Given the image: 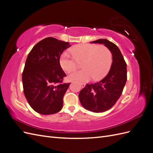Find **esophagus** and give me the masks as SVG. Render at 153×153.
I'll use <instances>...</instances> for the list:
<instances>
[{
  "instance_id": "1",
  "label": "esophagus",
  "mask_w": 153,
  "mask_h": 153,
  "mask_svg": "<svg viewBox=\"0 0 153 153\" xmlns=\"http://www.w3.org/2000/svg\"><path fill=\"white\" fill-rule=\"evenodd\" d=\"M80 85L82 87H84L85 86V84H84V83H80Z\"/></svg>"
}]
</instances>
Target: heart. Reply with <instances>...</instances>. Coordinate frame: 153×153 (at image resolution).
I'll use <instances>...</instances> for the list:
<instances>
[{
  "mask_svg": "<svg viewBox=\"0 0 153 153\" xmlns=\"http://www.w3.org/2000/svg\"><path fill=\"white\" fill-rule=\"evenodd\" d=\"M63 52L60 57V64L67 72L75 69L82 61L83 69L76 70L69 75L71 80L85 82L91 78L95 80L103 78L109 71L112 64V54L105 46L95 44H80Z\"/></svg>",
  "mask_w": 153,
  "mask_h": 153,
  "instance_id": "obj_1",
  "label": "heart"
}]
</instances>
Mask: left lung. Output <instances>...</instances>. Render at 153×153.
Returning <instances> with one entry per match:
<instances>
[{
	"instance_id": "8db88e82",
	"label": "left lung",
	"mask_w": 153,
	"mask_h": 153,
	"mask_svg": "<svg viewBox=\"0 0 153 153\" xmlns=\"http://www.w3.org/2000/svg\"><path fill=\"white\" fill-rule=\"evenodd\" d=\"M91 43L103 44L107 47L112 54V64L103 79L95 84H86L78 97L86 110L103 112L112 108L122 94L127 80L126 63L119 48L111 41L100 39Z\"/></svg>"
}]
</instances>
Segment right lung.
I'll list each match as a JSON object with an SVG mask.
<instances>
[{
  "instance_id": "1",
  "label": "right lung",
  "mask_w": 153,
  "mask_h": 153,
  "mask_svg": "<svg viewBox=\"0 0 153 153\" xmlns=\"http://www.w3.org/2000/svg\"><path fill=\"white\" fill-rule=\"evenodd\" d=\"M70 46L49 37L37 43L27 56L22 73L23 87L27 101L36 112L50 115L62 109L64 95L71 83L62 84L66 75L59 60Z\"/></svg>"
}]
</instances>
